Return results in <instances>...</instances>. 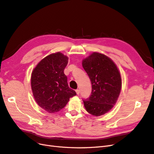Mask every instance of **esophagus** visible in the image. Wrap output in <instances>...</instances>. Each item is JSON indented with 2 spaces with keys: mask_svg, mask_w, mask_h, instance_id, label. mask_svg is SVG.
<instances>
[{
  "mask_svg": "<svg viewBox=\"0 0 154 154\" xmlns=\"http://www.w3.org/2000/svg\"><path fill=\"white\" fill-rule=\"evenodd\" d=\"M76 94L78 95L79 94H80V90H79V89L76 90Z\"/></svg>",
  "mask_w": 154,
  "mask_h": 154,
  "instance_id": "1",
  "label": "esophagus"
}]
</instances>
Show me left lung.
<instances>
[{
  "mask_svg": "<svg viewBox=\"0 0 154 154\" xmlns=\"http://www.w3.org/2000/svg\"><path fill=\"white\" fill-rule=\"evenodd\" d=\"M89 77L92 92L83 104L88 113L102 116L113 108L122 89V77L118 67L107 56L94 52L82 60Z\"/></svg>",
  "mask_w": 154,
  "mask_h": 154,
  "instance_id": "1",
  "label": "left lung"
}]
</instances>
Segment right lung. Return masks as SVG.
I'll return each mask as SVG.
<instances>
[{"instance_id": "1", "label": "right lung", "mask_w": 154, "mask_h": 154, "mask_svg": "<svg viewBox=\"0 0 154 154\" xmlns=\"http://www.w3.org/2000/svg\"><path fill=\"white\" fill-rule=\"evenodd\" d=\"M68 57L62 53L51 54L32 70L31 85L36 103L48 112H57L67 105L70 97L76 95L70 88L64 69Z\"/></svg>"}]
</instances>
